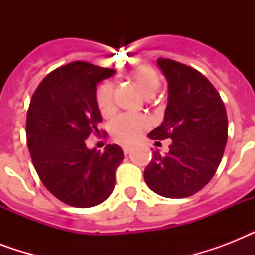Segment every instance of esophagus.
<instances>
[{
	"instance_id": "1",
	"label": "esophagus",
	"mask_w": 255,
	"mask_h": 255,
	"mask_svg": "<svg viewBox=\"0 0 255 255\" xmlns=\"http://www.w3.org/2000/svg\"><path fill=\"white\" fill-rule=\"evenodd\" d=\"M131 149H132V148L129 147V145H124V147H123L124 155H128V153H129V152H131Z\"/></svg>"
}]
</instances>
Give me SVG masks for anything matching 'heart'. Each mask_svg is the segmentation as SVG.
<instances>
[{
  "label": "heart",
  "mask_w": 255,
  "mask_h": 255,
  "mask_svg": "<svg viewBox=\"0 0 255 255\" xmlns=\"http://www.w3.org/2000/svg\"><path fill=\"white\" fill-rule=\"evenodd\" d=\"M129 78L135 82L144 95L151 98L160 87V75L153 67L139 66L129 73ZM96 106L102 115L108 116L114 111V87L110 82H104L96 90ZM149 126V120L143 115H120L111 124L114 139L120 143L129 144L139 139L143 129Z\"/></svg>",
  "instance_id": "b5f03b06"
}]
</instances>
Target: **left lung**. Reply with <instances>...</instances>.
Instances as JSON below:
<instances>
[{
    "instance_id": "left-lung-1",
    "label": "left lung",
    "mask_w": 255,
    "mask_h": 255,
    "mask_svg": "<svg viewBox=\"0 0 255 255\" xmlns=\"http://www.w3.org/2000/svg\"><path fill=\"white\" fill-rule=\"evenodd\" d=\"M167 78L164 122L148 135L159 143L170 139L169 152L153 151L144 180L155 193L184 198L197 193L213 177L228 140V116L221 96L200 71L159 58Z\"/></svg>"
}]
</instances>
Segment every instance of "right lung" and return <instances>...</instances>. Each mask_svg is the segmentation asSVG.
Listing matches in <instances>:
<instances>
[{
    "instance_id": "right-lung-1",
    "label": "right lung",
    "mask_w": 255,
    "mask_h": 255,
    "mask_svg": "<svg viewBox=\"0 0 255 255\" xmlns=\"http://www.w3.org/2000/svg\"><path fill=\"white\" fill-rule=\"evenodd\" d=\"M114 73L71 62L45 77L30 100L26 137L34 168L50 193L70 206L99 205L115 186L123 149L108 144L102 153L86 145L90 136L104 133L99 131L96 85Z\"/></svg>"
}]
</instances>
